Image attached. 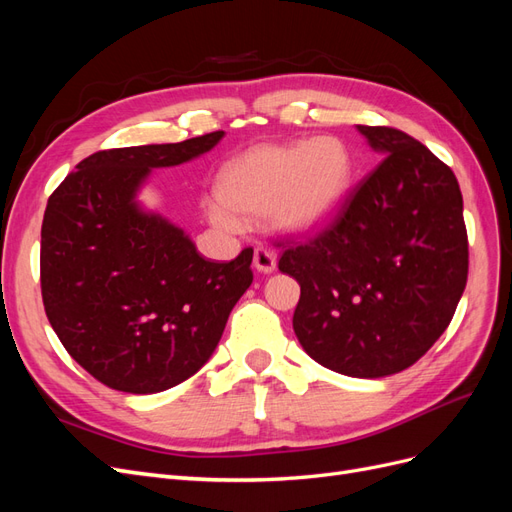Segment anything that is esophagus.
Returning a JSON list of instances; mask_svg holds the SVG:
<instances>
[{
    "label": "esophagus",
    "instance_id": "1",
    "mask_svg": "<svg viewBox=\"0 0 512 512\" xmlns=\"http://www.w3.org/2000/svg\"><path fill=\"white\" fill-rule=\"evenodd\" d=\"M275 265H277V256L273 250H269V247H256L254 250V267L260 271V273H273L275 271Z\"/></svg>",
    "mask_w": 512,
    "mask_h": 512
}]
</instances>
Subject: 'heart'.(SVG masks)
<instances>
[{
  "instance_id": "heart-1",
  "label": "heart",
  "mask_w": 512,
  "mask_h": 512,
  "mask_svg": "<svg viewBox=\"0 0 512 512\" xmlns=\"http://www.w3.org/2000/svg\"><path fill=\"white\" fill-rule=\"evenodd\" d=\"M350 179L344 143L318 136L309 143L258 145L228 160L218 173L220 203L209 205V220L235 230L241 220L269 215L271 224L303 235L327 224Z\"/></svg>"
}]
</instances>
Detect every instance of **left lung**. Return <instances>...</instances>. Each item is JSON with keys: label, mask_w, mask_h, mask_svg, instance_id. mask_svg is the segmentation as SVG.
Returning <instances> with one entry per match:
<instances>
[{"label": "left lung", "mask_w": 512, "mask_h": 512, "mask_svg": "<svg viewBox=\"0 0 512 512\" xmlns=\"http://www.w3.org/2000/svg\"><path fill=\"white\" fill-rule=\"evenodd\" d=\"M356 128L384 158L314 237L277 243V267L301 286L292 327L303 350L337 374L384 378L451 324L468 282V232L451 168L406 132Z\"/></svg>", "instance_id": "left-lung-1"}]
</instances>
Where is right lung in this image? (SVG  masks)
I'll return each mask as SVG.
<instances>
[{"label": "right lung", "instance_id": "right-lung-1", "mask_svg": "<svg viewBox=\"0 0 512 512\" xmlns=\"http://www.w3.org/2000/svg\"><path fill=\"white\" fill-rule=\"evenodd\" d=\"M222 136L98 151L49 198L44 312L72 359L108 389L149 395L194 376L254 280L252 247L230 262L205 260L181 228L134 200L151 168L198 158Z\"/></svg>", "mask_w": 512, "mask_h": 512}]
</instances>
